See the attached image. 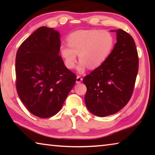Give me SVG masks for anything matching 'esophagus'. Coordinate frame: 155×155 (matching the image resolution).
<instances>
[{"mask_svg":"<svg viewBox=\"0 0 155 155\" xmlns=\"http://www.w3.org/2000/svg\"><path fill=\"white\" fill-rule=\"evenodd\" d=\"M82 80H83V78H81L80 76H77V79H76V83H81V81H82Z\"/></svg>","mask_w":155,"mask_h":155,"instance_id":"esophagus-1","label":"esophagus"}]
</instances>
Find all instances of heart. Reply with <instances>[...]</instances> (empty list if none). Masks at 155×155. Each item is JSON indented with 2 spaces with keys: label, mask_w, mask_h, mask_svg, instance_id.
I'll return each mask as SVG.
<instances>
[{
  "label": "heart",
  "mask_w": 155,
  "mask_h": 155,
  "mask_svg": "<svg viewBox=\"0 0 155 155\" xmlns=\"http://www.w3.org/2000/svg\"><path fill=\"white\" fill-rule=\"evenodd\" d=\"M67 42L59 48L65 65L73 69L78 54L77 70L83 73L88 67L96 69L105 63L114 48L115 38L109 31L92 28L72 32L67 37Z\"/></svg>",
  "instance_id": "b5f03b06"
}]
</instances>
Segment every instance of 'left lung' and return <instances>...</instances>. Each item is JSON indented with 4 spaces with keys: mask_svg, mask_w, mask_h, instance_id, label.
<instances>
[{
    "mask_svg": "<svg viewBox=\"0 0 155 155\" xmlns=\"http://www.w3.org/2000/svg\"><path fill=\"white\" fill-rule=\"evenodd\" d=\"M111 55L104 64L83 78L87 87L85 103L91 114L105 117L120 111L132 96L138 72L135 41L121 28Z\"/></svg>",
    "mask_w": 155,
    "mask_h": 155,
    "instance_id": "8db88e82",
    "label": "left lung"
}]
</instances>
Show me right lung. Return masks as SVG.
<instances>
[{
    "mask_svg": "<svg viewBox=\"0 0 155 155\" xmlns=\"http://www.w3.org/2000/svg\"><path fill=\"white\" fill-rule=\"evenodd\" d=\"M60 33L41 27L23 41L15 58L16 89L33 115L46 118L57 114L74 87L76 75L59 54Z\"/></svg>",
    "mask_w": 155,
    "mask_h": 155,
    "instance_id": "right-lung-1",
    "label": "right lung"
}]
</instances>
